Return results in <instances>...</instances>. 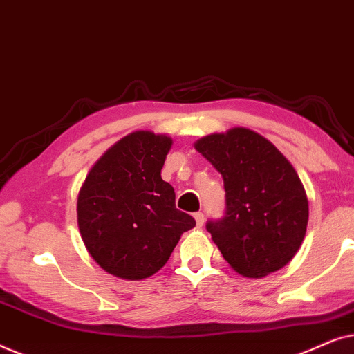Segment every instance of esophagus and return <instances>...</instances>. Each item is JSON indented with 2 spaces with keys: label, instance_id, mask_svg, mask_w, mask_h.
Masks as SVG:
<instances>
[{
  "label": "esophagus",
  "instance_id": "esophagus-1",
  "mask_svg": "<svg viewBox=\"0 0 354 354\" xmlns=\"http://www.w3.org/2000/svg\"><path fill=\"white\" fill-rule=\"evenodd\" d=\"M195 221H196V225L198 227H201L203 225V222H205V214H203V212H195Z\"/></svg>",
  "mask_w": 354,
  "mask_h": 354
}]
</instances>
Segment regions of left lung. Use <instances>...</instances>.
Listing matches in <instances>:
<instances>
[{
    "label": "left lung",
    "instance_id": "left-lung-1",
    "mask_svg": "<svg viewBox=\"0 0 354 354\" xmlns=\"http://www.w3.org/2000/svg\"><path fill=\"white\" fill-rule=\"evenodd\" d=\"M195 149L224 178L225 214L206 229L230 268L259 279L287 266L309 217L306 192L288 159L245 127L206 135Z\"/></svg>",
    "mask_w": 354,
    "mask_h": 354
}]
</instances>
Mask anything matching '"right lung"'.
Segmentation results:
<instances>
[{"label":"right lung","instance_id":"1","mask_svg":"<svg viewBox=\"0 0 354 354\" xmlns=\"http://www.w3.org/2000/svg\"><path fill=\"white\" fill-rule=\"evenodd\" d=\"M172 138L148 130L114 143L90 169L77 198V222L91 258L108 274L142 280L156 274L195 219L176 207L161 178Z\"/></svg>","mask_w":354,"mask_h":354}]
</instances>
